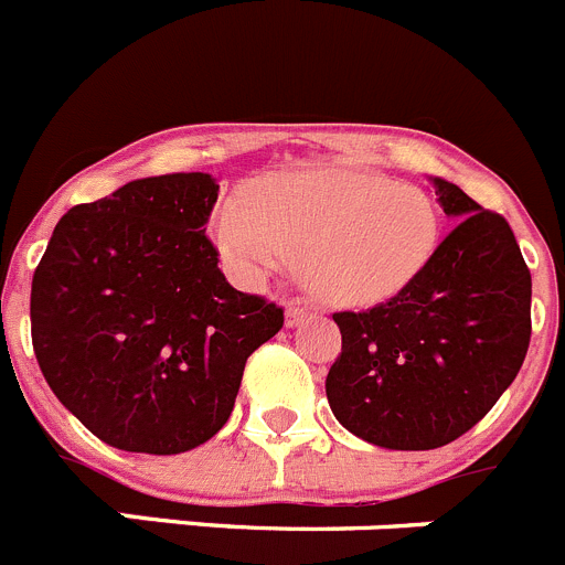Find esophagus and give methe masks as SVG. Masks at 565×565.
Instances as JSON below:
<instances>
[{
    "mask_svg": "<svg viewBox=\"0 0 565 565\" xmlns=\"http://www.w3.org/2000/svg\"><path fill=\"white\" fill-rule=\"evenodd\" d=\"M313 313H311V308H306V306H291L286 311V326L288 328H297V326H302V322H308V319H311Z\"/></svg>",
    "mask_w": 565,
    "mask_h": 565,
    "instance_id": "esophagus-1",
    "label": "esophagus"
}]
</instances>
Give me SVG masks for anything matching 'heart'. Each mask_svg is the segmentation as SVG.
<instances>
[{"instance_id":"1","label":"heart","mask_w":565,"mask_h":565,"mask_svg":"<svg viewBox=\"0 0 565 565\" xmlns=\"http://www.w3.org/2000/svg\"><path fill=\"white\" fill-rule=\"evenodd\" d=\"M223 263L246 286H263L299 259L322 302L367 308L411 288L436 257L441 217L427 192L376 172L313 167L271 174L248 201L212 217Z\"/></svg>"}]
</instances>
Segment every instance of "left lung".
<instances>
[{
	"label": "left lung",
	"mask_w": 565,
	"mask_h": 565,
	"mask_svg": "<svg viewBox=\"0 0 565 565\" xmlns=\"http://www.w3.org/2000/svg\"><path fill=\"white\" fill-rule=\"evenodd\" d=\"M456 228L422 277L362 313H333L326 379L344 430L384 450H436L472 430L515 382L532 337V274L498 212L433 178Z\"/></svg>",
	"instance_id": "8db88e82"
}]
</instances>
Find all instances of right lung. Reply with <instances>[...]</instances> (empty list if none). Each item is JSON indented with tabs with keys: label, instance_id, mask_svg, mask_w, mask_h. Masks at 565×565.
<instances>
[{
	"label": "right lung",
	"instance_id": "right-lung-1",
	"mask_svg": "<svg viewBox=\"0 0 565 565\" xmlns=\"http://www.w3.org/2000/svg\"><path fill=\"white\" fill-rule=\"evenodd\" d=\"M217 181L141 178L73 206L30 288V333L50 391L109 447L194 450L234 411L246 359L282 308L232 288L206 223Z\"/></svg>",
	"mask_w": 565,
	"mask_h": 565
}]
</instances>
